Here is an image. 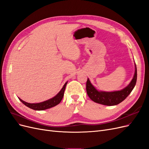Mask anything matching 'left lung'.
Listing matches in <instances>:
<instances>
[{"instance_id": "obj_1", "label": "left lung", "mask_w": 149, "mask_h": 149, "mask_svg": "<svg viewBox=\"0 0 149 149\" xmlns=\"http://www.w3.org/2000/svg\"><path fill=\"white\" fill-rule=\"evenodd\" d=\"M134 78L131 82L124 89L121 91L114 92L98 91L90 83L88 78L86 82V92L88 96L94 102L106 106H114L123 102L127 97L134 89L137 81V68Z\"/></svg>"}]
</instances>
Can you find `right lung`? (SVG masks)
<instances>
[{"label":"right lung","instance_id":"obj_1","mask_svg":"<svg viewBox=\"0 0 149 149\" xmlns=\"http://www.w3.org/2000/svg\"><path fill=\"white\" fill-rule=\"evenodd\" d=\"M66 84H67V82L65 84L63 87L62 88L61 91L58 93L57 95H56L53 98L50 99V100L45 101L44 102H40V103H35V104H30V103H28V102H26L24 101H22V100H20V98H19V100L26 106H27L29 108H30V109H32L33 110L42 111V110H45L47 109H49V108H51V107H53L54 106H56L61 102V101L63 99V96H64V92H65Z\"/></svg>","mask_w":149,"mask_h":149}]
</instances>
